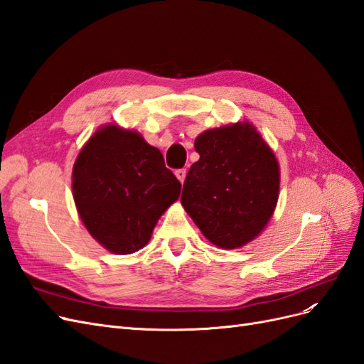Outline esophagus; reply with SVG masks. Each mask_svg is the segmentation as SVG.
I'll list each match as a JSON object with an SVG mask.
<instances>
[{"label":"esophagus","instance_id":"34e87169","mask_svg":"<svg viewBox=\"0 0 364 364\" xmlns=\"http://www.w3.org/2000/svg\"><path fill=\"white\" fill-rule=\"evenodd\" d=\"M174 174H176V178H178V179L183 183V181H185V176H186V170H185V168H179V170H176V171H174Z\"/></svg>","mask_w":364,"mask_h":364}]
</instances>
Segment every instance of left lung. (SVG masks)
<instances>
[{
    "mask_svg": "<svg viewBox=\"0 0 364 364\" xmlns=\"http://www.w3.org/2000/svg\"><path fill=\"white\" fill-rule=\"evenodd\" d=\"M194 149L200 159L185 178L182 206L213 245H247L278 202L279 165L272 149L250 123L209 129Z\"/></svg>",
    "mask_w": 364,
    "mask_h": 364,
    "instance_id": "obj_1",
    "label": "left lung"
}]
</instances>
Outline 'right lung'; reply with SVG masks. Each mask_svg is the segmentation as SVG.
Instances as JSON below:
<instances>
[{
	"label": "right lung",
	"instance_id": "right-lung-1",
	"mask_svg": "<svg viewBox=\"0 0 364 364\" xmlns=\"http://www.w3.org/2000/svg\"><path fill=\"white\" fill-rule=\"evenodd\" d=\"M181 186L156 147L115 124L95 132L73 168V196L83 225L117 255L149 243L159 217L179 199Z\"/></svg>",
	"mask_w": 364,
	"mask_h": 364
}]
</instances>
